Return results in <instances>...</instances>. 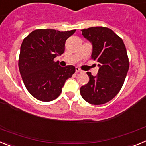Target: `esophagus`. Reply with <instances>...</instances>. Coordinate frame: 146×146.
<instances>
[{"mask_svg": "<svg viewBox=\"0 0 146 146\" xmlns=\"http://www.w3.org/2000/svg\"><path fill=\"white\" fill-rule=\"evenodd\" d=\"M75 70H76V73H81V72H82V71L80 69H79L78 67H76Z\"/></svg>", "mask_w": 146, "mask_h": 146, "instance_id": "34e87169", "label": "esophagus"}]
</instances>
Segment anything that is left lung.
Here are the masks:
<instances>
[{
  "label": "left lung",
  "mask_w": 146,
  "mask_h": 146,
  "mask_svg": "<svg viewBox=\"0 0 146 146\" xmlns=\"http://www.w3.org/2000/svg\"><path fill=\"white\" fill-rule=\"evenodd\" d=\"M82 31L92 43L91 58L98 62L99 69L95 77L87 72L89 82L80 88V94L90 104H104L119 93L126 79L129 68L126 47L122 38L106 27H91Z\"/></svg>",
  "instance_id": "8db88e82"
}]
</instances>
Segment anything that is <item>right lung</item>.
<instances>
[{
  "mask_svg": "<svg viewBox=\"0 0 146 146\" xmlns=\"http://www.w3.org/2000/svg\"><path fill=\"white\" fill-rule=\"evenodd\" d=\"M75 31L37 29L23 39L18 66L25 88L36 99L50 102L58 97L66 80L75 72L74 66L61 67L54 61L64 53L66 41Z\"/></svg>",
  "mask_w": 146,
  "mask_h": 146,
  "instance_id": "obj_1",
  "label": "right lung"
}]
</instances>
